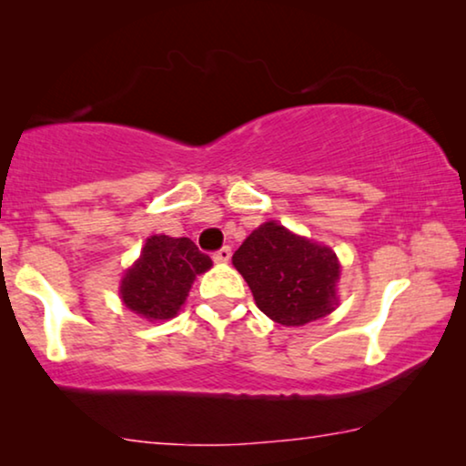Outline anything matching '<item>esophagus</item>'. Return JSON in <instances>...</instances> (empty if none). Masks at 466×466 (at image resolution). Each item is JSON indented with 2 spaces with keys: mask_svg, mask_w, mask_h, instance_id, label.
<instances>
[{
  "mask_svg": "<svg viewBox=\"0 0 466 466\" xmlns=\"http://www.w3.org/2000/svg\"><path fill=\"white\" fill-rule=\"evenodd\" d=\"M212 258H214V263H227V260L231 258V248H228V246L220 248V250H216L212 254Z\"/></svg>",
  "mask_w": 466,
  "mask_h": 466,
  "instance_id": "1",
  "label": "esophagus"
}]
</instances>
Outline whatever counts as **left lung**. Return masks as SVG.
<instances>
[{
	"instance_id": "obj_1",
	"label": "left lung",
	"mask_w": 466,
	"mask_h": 466,
	"mask_svg": "<svg viewBox=\"0 0 466 466\" xmlns=\"http://www.w3.org/2000/svg\"><path fill=\"white\" fill-rule=\"evenodd\" d=\"M233 265L250 286L258 309L286 327L324 318L337 303L335 252L278 222H265L252 231L233 254Z\"/></svg>"
}]
</instances>
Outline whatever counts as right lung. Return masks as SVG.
Instances as JSON below:
<instances>
[{
  "label": "right lung",
  "mask_w": 466,
  "mask_h": 466,
  "mask_svg": "<svg viewBox=\"0 0 466 466\" xmlns=\"http://www.w3.org/2000/svg\"><path fill=\"white\" fill-rule=\"evenodd\" d=\"M212 258L188 238L152 235L137 263L125 273L120 284L123 303L146 320L174 318L193 286L197 273L208 271Z\"/></svg>",
  "instance_id": "1"
}]
</instances>
